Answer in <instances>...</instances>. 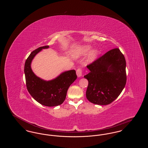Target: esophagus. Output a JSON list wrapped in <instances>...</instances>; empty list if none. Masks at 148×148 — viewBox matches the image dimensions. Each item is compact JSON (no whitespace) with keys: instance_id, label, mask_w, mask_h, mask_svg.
I'll use <instances>...</instances> for the list:
<instances>
[{"instance_id":"34e87169","label":"esophagus","mask_w":148,"mask_h":148,"mask_svg":"<svg viewBox=\"0 0 148 148\" xmlns=\"http://www.w3.org/2000/svg\"><path fill=\"white\" fill-rule=\"evenodd\" d=\"M77 77H80L82 75V71L81 69V68H78L77 71Z\"/></svg>"}]
</instances>
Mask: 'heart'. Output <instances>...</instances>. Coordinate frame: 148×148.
Instances as JSON below:
<instances>
[{
  "label": "heart",
  "instance_id": "heart-1",
  "mask_svg": "<svg viewBox=\"0 0 148 148\" xmlns=\"http://www.w3.org/2000/svg\"><path fill=\"white\" fill-rule=\"evenodd\" d=\"M92 46L89 45H84L78 47L73 51L72 56L75 58H79L81 56H84L89 53V51L92 49ZM99 53H100V51L97 49L92 50L88 54V58H87V62L88 63L93 62L98 58Z\"/></svg>",
  "mask_w": 148,
  "mask_h": 148
}]
</instances>
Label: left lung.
Segmentation results:
<instances>
[{"label": "left lung", "instance_id": "obj_1", "mask_svg": "<svg viewBox=\"0 0 148 148\" xmlns=\"http://www.w3.org/2000/svg\"><path fill=\"white\" fill-rule=\"evenodd\" d=\"M86 67L90 71L84 77L88 80L87 99L98 105L112 103L127 82L126 61L119 49L109 50Z\"/></svg>", "mask_w": 148, "mask_h": 148}]
</instances>
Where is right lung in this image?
Masks as SVG:
<instances>
[{"mask_svg": "<svg viewBox=\"0 0 148 148\" xmlns=\"http://www.w3.org/2000/svg\"><path fill=\"white\" fill-rule=\"evenodd\" d=\"M49 48L48 45L41 47L31 53L25 63L24 73L27 88L31 96L42 106H56L64 101L69 87L77 76L75 70H71L48 81L37 77L32 69V62L38 53Z\"/></svg>", "mask_w": 148, "mask_h": 148, "instance_id": "1", "label": "right lung"}]
</instances>
